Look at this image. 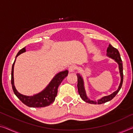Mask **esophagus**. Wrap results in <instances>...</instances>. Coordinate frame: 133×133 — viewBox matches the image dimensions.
Segmentation results:
<instances>
[{
  "mask_svg": "<svg viewBox=\"0 0 133 133\" xmlns=\"http://www.w3.org/2000/svg\"><path fill=\"white\" fill-rule=\"evenodd\" d=\"M75 68H76V67H75V65H71V66H69V68H68L69 72H74V71L75 70Z\"/></svg>",
  "mask_w": 133,
  "mask_h": 133,
  "instance_id": "1",
  "label": "esophagus"
}]
</instances>
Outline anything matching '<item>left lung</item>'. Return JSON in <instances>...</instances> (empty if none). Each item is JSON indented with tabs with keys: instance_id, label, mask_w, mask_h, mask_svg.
Returning a JSON list of instances; mask_svg holds the SVG:
<instances>
[{
	"instance_id": "left-lung-1",
	"label": "left lung",
	"mask_w": 133,
	"mask_h": 133,
	"mask_svg": "<svg viewBox=\"0 0 133 133\" xmlns=\"http://www.w3.org/2000/svg\"><path fill=\"white\" fill-rule=\"evenodd\" d=\"M107 56L109 58H112L118 64V68H119L120 77H121V81L118 87V89L112 93L111 95L108 96H105L102 97L101 99H98L97 101H91L87 97L86 92H85V90L84 87V83L83 78L81 75L79 74H77V80H78V84H77V87H78V93L81 99L84 101L87 102V103H91V104H102L105 103L106 102L110 101L115 96L119 91L121 89L122 85V82H123V67H122V60L120 56V54L118 50L116 48H114L111 44H109V47L107 49Z\"/></svg>"
}]
</instances>
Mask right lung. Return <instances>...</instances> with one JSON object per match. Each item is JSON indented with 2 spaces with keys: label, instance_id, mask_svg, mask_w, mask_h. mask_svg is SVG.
Here are the masks:
<instances>
[{
  "label": "right lung",
  "instance_id": "obj_1",
  "mask_svg": "<svg viewBox=\"0 0 133 133\" xmlns=\"http://www.w3.org/2000/svg\"><path fill=\"white\" fill-rule=\"evenodd\" d=\"M25 47L19 51V52L16 56L15 61L12 65L11 71V84L14 93L22 103L28 107L31 108H42L47 107V106L50 105L55 101V97L58 93V88L59 85H60L63 79L68 75V71L65 70L56 74L49 84L41 92L36 94L33 96H30L22 95L18 92L14 85V68L16 58L20 54L25 52Z\"/></svg>",
  "mask_w": 133,
  "mask_h": 133
}]
</instances>
